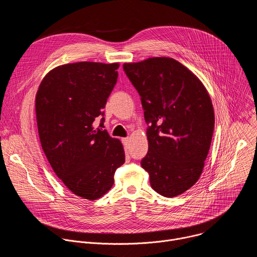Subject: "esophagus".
Segmentation results:
<instances>
[{
    "label": "esophagus",
    "instance_id": "34e87169",
    "mask_svg": "<svg viewBox=\"0 0 257 257\" xmlns=\"http://www.w3.org/2000/svg\"><path fill=\"white\" fill-rule=\"evenodd\" d=\"M122 143H123V145H124V148H128L129 146V138L128 137H126V138H122Z\"/></svg>",
    "mask_w": 257,
    "mask_h": 257
}]
</instances>
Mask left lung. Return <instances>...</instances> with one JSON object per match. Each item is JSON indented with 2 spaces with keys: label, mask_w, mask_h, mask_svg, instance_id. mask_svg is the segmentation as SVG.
<instances>
[{
  "label": "left lung",
  "mask_w": 257,
  "mask_h": 257,
  "mask_svg": "<svg viewBox=\"0 0 257 257\" xmlns=\"http://www.w3.org/2000/svg\"><path fill=\"white\" fill-rule=\"evenodd\" d=\"M149 125V152L141 167L152 188L165 197L184 193L198 181L214 127V113L202 82L178 61L167 57L125 63Z\"/></svg>",
  "instance_id": "left-lung-1"
}]
</instances>
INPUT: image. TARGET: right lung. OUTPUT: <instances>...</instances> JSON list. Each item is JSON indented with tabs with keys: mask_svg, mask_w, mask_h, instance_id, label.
<instances>
[{
	"mask_svg": "<svg viewBox=\"0 0 257 257\" xmlns=\"http://www.w3.org/2000/svg\"><path fill=\"white\" fill-rule=\"evenodd\" d=\"M118 68V63L95 62L58 66L35 96L39 135L51 167L70 191L89 200L112 188L116 170L125 163L121 141L93 125L103 116ZM103 122V117L102 128Z\"/></svg>",
	"mask_w": 257,
	"mask_h": 257,
	"instance_id": "1",
	"label": "right lung"
}]
</instances>
